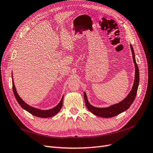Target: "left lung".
I'll return each instance as SVG.
<instances>
[{"label":"left lung","instance_id":"8db88e82","mask_svg":"<svg viewBox=\"0 0 153 153\" xmlns=\"http://www.w3.org/2000/svg\"><path fill=\"white\" fill-rule=\"evenodd\" d=\"M131 48L132 53V58L134 60V63L135 67V81H134V85L131 91L130 92V93L128 94L127 97L119 103L114 105L108 107V108H96V107H94L90 105L88 101L86 94V93H84V101H85L86 106L87 107V108L94 115L98 117H104V118H110V117H115L118 114H121V113H122L123 111L127 110L134 102L135 98L136 97V94L137 92V89L139 86V68H138L137 64L136 63V62H135L134 49L131 45Z\"/></svg>","mask_w":153,"mask_h":153}]
</instances>
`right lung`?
Masks as SVG:
<instances>
[{
  "mask_svg": "<svg viewBox=\"0 0 153 153\" xmlns=\"http://www.w3.org/2000/svg\"><path fill=\"white\" fill-rule=\"evenodd\" d=\"M13 90L14 94L15 96V98H16L17 101H18V103L20 105V106L22 107V108L26 110L27 111L30 113L31 114L35 115L36 117H42V118H48V117H53L57 114V113L60 110L62 106V103H63V98L64 97H62L60 102L58 104L57 106H55V108H53L52 109H50V110H39V109L35 108L32 106H29L26 103H25L24 101L22 100V99L19 97V96L16 92L14 82H13Z\"/></svg>",
  "mask_w": 153,
  "mask_h": 153,
  "instance_id": "1",
  "label": "right lung"
}]
</instances>
